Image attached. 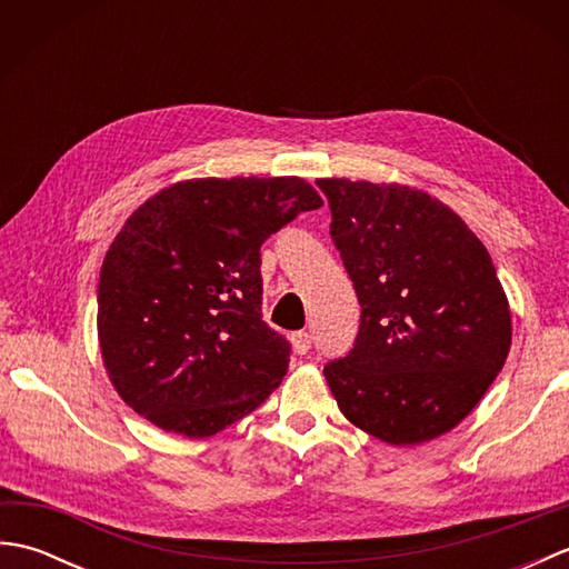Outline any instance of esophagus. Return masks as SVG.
<instances>
[{
  "instance_id": "1",
  "label": "esophagus",
  "mask_w": 569,
  "mask_h": 569,
  "mask_svg": "<svg viewBox=\"0 0 569 569\" xmlns=\"http://www.w3.org/2000/svg\"><path fill=\"white\" fill-rule=\"evenodd\" d=\"M293 347H296V352L298 355H308L310 352V347H312V337H310V332H306V330H300V332H293Z\"/></svg>"
}]
</instances>
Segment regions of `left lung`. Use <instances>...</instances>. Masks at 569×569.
<instances>
[{
    "instance_id": "obj_1",
    "label": "left lung",
    "mask_w": 569,
    "mask_h": 569,
    "mask_svg": "<svg viewBox=\"0 0 569 569\" xmlns=\"http://www.w3.org/2000/svg\"><path fill=\"white\" fill-rule=\"evenodd\" d=\"M318 188L361 306L355 347L325 365L337 406L389 445L438 438L481 401L511 347L489 251L422 190L347 178Z\"/></svg>"
}]
</instances>
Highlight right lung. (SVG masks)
Listing matches in <instances>:
<instances>
[{"label": "right lung", "mask_w": 569, "mask_h": 569, "mask_svg": "<svg viewBox=\"0 0 569 569\" xmlns=\"http://www.w3.org/2000/svg\"><path fill=\"white\" fill-rule=\"evenodd\" d=\"M322 204L300 178H200L129 217L98 283L104 367L168 432L210 438L281 383L291 342L261 318V244Z\"/></svg>", "instance_id": "obj_1"}]
</instances>
